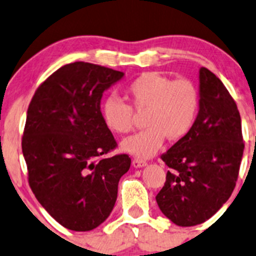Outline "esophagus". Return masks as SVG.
Segmentation results:
<instances>
[{"mask_svg": "<svg viewBox=\"0 0 256 256\" xmlns=\"http://www.w3.org/2000/svg\"><path fill=\"white\" fill-rule=\"evenodd\" d=\"M132 164H134V167H136V168H138V167L146 166L147 161H144V160H141V158H134L132 160Z\"/></svg>", "mask_w": 256, "mask_h": 256, "instance_id": "34e87169", "label": "esophagus"}]
</instances>
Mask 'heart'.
I'll return each instance as SVG.
<instances>
[{
	"mask_svg": "<svg viewBox=\"0 0 256 256\" xmlns=\"http://www.w3.org/2000/svg\"><path fill=\"white\" fill-rule=\"evenodd\" d=\"M125 92L130 105L118 98L109 96L102 102V112L105 125L118 135L134 130L136 112H146L147 128L122 142V148L134 156H154L164 138L183 140L197 122L200 94L190 78L172 79L147 72L126 85Z\"/></svg>",
	"mask_w": 256,
	"mask_h": 256,
	"instance_id": "heart-1",
	"label": "heart"
}]
</instances>
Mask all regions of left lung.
I'll return each instance as SVG.
<instances>
[{"label":"left lung","mask_w":256,"mask_h":256,"mask_svg":"<svg viewBox=\"0 0 256 256\" xmlns=\"http://www.w3.org/2000/svg\"><path fill=\"white\" fill-rule=\"evenodd\" d=\"M200 108L190 135L177 141L161 158L170 171L157 204L176 226L208 220L236 188L244 141L236 102L220 79L200 70Z\"/></svg>","instance_id":"1"}]
</instances>
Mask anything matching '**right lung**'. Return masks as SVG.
<instances>
[{"mask_svg": "<svg viewBox=\"0 0 256 256\" xmlns=\"http://www.w3.org/2000/svg\"><path fill=\"white\" fill-rule=\"evenodd\" d=\"M122 72L76 62L49 76L27 110L22 152L28 183L42 207L64 228L92 230L112 213L128 154L102 157L118 147L102 118V92Z\"/></svg>", "mask_w": 256, "mask_h": 256, "instance_id": "add662e5", "label": "right lung"}]
</instances>
